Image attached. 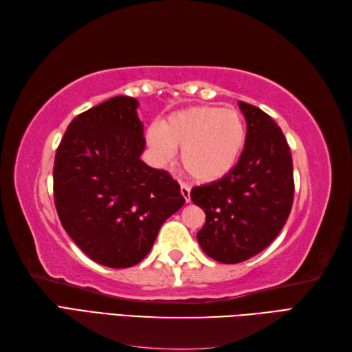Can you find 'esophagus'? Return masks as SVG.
Here are the masks:
<instances>
[{
	"label": "esophagus",
	"instance_id": "obj_1",
	"mask_svg": "<svg viewBox=\"0 0 352 352\" xmlns=\"http://www.w3.org/2000/svg\"><path fill=\"white\" fill-rule=\"evenodd\" d=\"M180 192H182V197L186 202L190 201V186L188 184H180Z\"/></svg>",
	"mask_w": 352,
	"mask_h": 352
}]
</instances>
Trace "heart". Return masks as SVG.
<instances>
[{
    "mask_svg": "<svg viewBox=\"0 0 352 352\" xmlns=\"http://www.w3.org/2000/svg\"><path fill=\"white\" fill-rule=\"evenodd\" d=\"M146 142L158 162L180 150V166L198 182H214L236 166L247 142V124L235 109L197 105L170 114L146 129Z\"/></svg>",
    "mask_w": 352,
    "mask_h": 352,
    "instance_id": "b5f03b06",
    "label": "heart"
}]
</instances>
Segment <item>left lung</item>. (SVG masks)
Instances as JSON below:
<instances>
[{
	"label": "left lung",
	"instance_id": "obj_1",
	"mask_svg": "<svg viewBox=\"0 0 352 352\" xmlns=\"http://www.w3.org/2000/svg\"><path fill=\"white\" fill-rule=\"evenodd\" d=\"M238 104L247 120V142L236 166L190 190V199L206 212L197 233L199 247L225 264L248 260L270 245L294 201L292 155L282 129L258 107Z\"/></svg>",
	"mask_w": 352,
	"mask_h": 352
}]
</instances>
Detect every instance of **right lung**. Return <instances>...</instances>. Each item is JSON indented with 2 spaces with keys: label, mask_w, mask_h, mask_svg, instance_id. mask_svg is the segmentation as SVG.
I'll return each mask as SVG.
<instances>
[{
  "label": "right lung",
  "mask_w": 352,
  "mask_h": 352,
  "mask_svg": "<svg viewBox=\"0 0 352 352\" xmlns=\"http://www.w3.org/2000/svg\"><path fill=\"white\" fill-rule=\"evenodd\" d=\"M138 105L119 95L74 117L52 172L63 228L91 260L113 269L142 261L163 223L185 204L176 180L140 158Z\"/></svg>",
  "instance_id": "add662e5"
}]
</instances>
